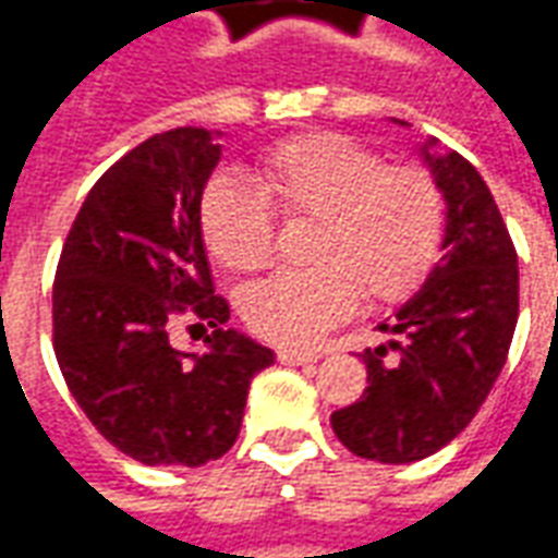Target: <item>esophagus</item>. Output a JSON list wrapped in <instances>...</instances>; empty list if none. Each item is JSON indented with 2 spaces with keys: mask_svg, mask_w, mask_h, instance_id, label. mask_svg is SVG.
Masks as SVG:
<instances>
[{
  "mask_svg": "<svg viewBox=\"0 0 558 558\" xmlns=\"http://www.w3.org/2000/svg\"><path fill=\"white\" fill-rule=\"evenodd\" d=\"M278 362L290 364V367H307V364L319 362V355H311V352H295V350H280Z\"/></svg>",
  "mask_w": 558,
  "mask_h": 558,
  "instance_id": "34e87169",
  "label": "esophagus"
}]
</instances>
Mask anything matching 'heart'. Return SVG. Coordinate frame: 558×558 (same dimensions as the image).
<instances>
[{
	"label": "heart",
	"mask_w": 558,
	"mask_h": 558,
	"mask_svg": "<svg viewBox=\"0 0 558 558\" xmlns=\"http://www.w3.org/2000/svg\"><path fill=\"white\" fill-rule=\"evenodd\" d=\"M259 191L235 175L211 179L199 199V227L211 256L235 271L271 256L275 220L316 218L307 259L244 292L242 314L256 335L280 347H314L371 302L410 292L442 239V194L421 167H386L374 148L343 134H307L259 160Z\"/></svg>",
	"instance_id": "heart-1"
}]
</instances>
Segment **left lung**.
Listing matches in <instances>:
<instances>
[{
  "instance_id": "8db88e82",
  "label": "left lung",
  "mask_w": 558,
  "mask_h": 558,
  "mask_svg": "<svg viewBox=\"0 0 558 558\" xmlns=\"http://www.w3.org/2000/svg\"><path fill=\"white\" fill-rule=\"evenodd\" d=\"M415 148L445 199L442 259L379 323L386 343L362 352L364 398L331 415L340 442L379 463H415L451 442L490 395L517 326V254L490 187L436 137Z\"/></svg>"
}]
</instances>
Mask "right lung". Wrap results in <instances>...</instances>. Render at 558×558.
Wrapping results in <instances>:
<instances>
[{"label": "right lung", "mask_w": 558, "mask_h": 558, "mask_svg": "<svg viewBox=\"0 0 558 558\" xmlns=\"http://www.w3.org/2000/svg\"><path fill=\"white\" fill-rule=\"evenodd\" d=\"M220 131L172 128L95 182L62 247L53 347L77 407L107 442L146 466H203L232 448L251 379L275 352L227 328L199 199ZM172 310L213 326L199 353L166 338Z\"/></svg>", "instance_id": "1"}]
</instances>
